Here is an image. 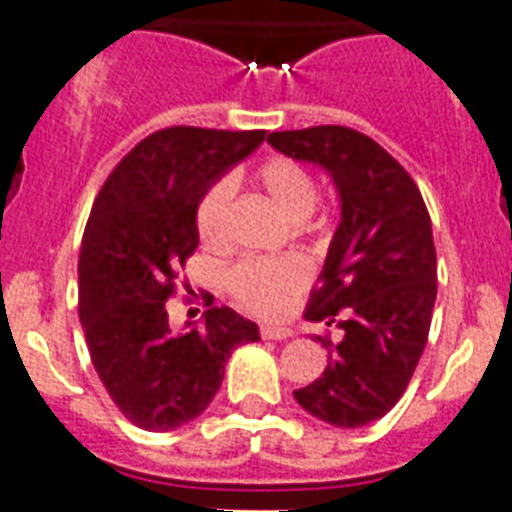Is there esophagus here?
Masks as SVG:
<instances>
[{
    "label": "esophagus",
    "mask_w": 512,
    "mask_h": 512,
    "mask_svg": "<svg viewBox=\"0 0 512 512\" xmlns=\"http://www.w3.org/2000/svg\"><path fill=\"white\" fill-rule=\"evenodd\" d=\"M260 335H263L265 340H289V337H292V329L279 327V324H263V327H260Z\"/></svg>",
    "instance_id": "obj_1"
}]
</instances>
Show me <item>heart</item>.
Here are the masks:
<instances>
[{"label":"heart","mask_w":512,"mask_h":512,"mask_svg":"<svg viewBox=\"0 0 512 512\" xmlns=\"http://www.w3.org/2000/svg\"><path fill=\"white\" fill-rule=\"evenodd\" d=\"M257 183L268 193V199L289 217L303 220L316 204V183L303 164L289 156H271L257 167ZM231 201V183L217 180L201 193L193 209V228L204 244H217L223 239L225 212ZM311 279V265L303 257H249L239 260L225 273V284L233 300L257 316H276L287 308L300 289Z\"/></svg>","instance_id":"obj_1"}]
</instances>
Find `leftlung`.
Instances as JSON below:
<instances>
[{
  "mask_svg": "<svg viewBox=\"0 0 512 512\" xmlns=\"http://www.w3.org/2000/svg\"><path fill=\"white\" fill-rule=\"evenodd\" d=\"M276 151L335 177L342 220L305 319L337 324L319 380L297 404L337 428H361L404 396L428 342L438 273L433 228L412 175L369 135L340 124L271 132Z\"/></svg>",
  "mask_w": 512,
  "mask_h": 512,
  "instance_id": "left-lung-1",
  "label": "left lung"
}]
</instances>
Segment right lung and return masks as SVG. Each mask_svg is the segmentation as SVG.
<instances>
[{"instance_id":"obj_1","label":"right lung","mask_w":512,"mask_h":512,"mask_svg":"<svg viewBox=\"0 0 512 512\" xmlns=\"http://www.w3.org/2000/svg\"><path fill=\"white\" fill-rule=\"evenodd\" d=\"M265 130L167 127L140 140L95 196L79 252V319L100 382L143 430L199 417L239 345L260 340L255 321L209 308L204 327L172 332L167 300L199 247L193 209Z\"/></svg>"}]
</instances>
